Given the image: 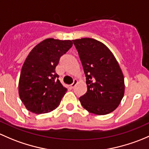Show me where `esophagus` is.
<instances>
[{"label":"esophagus","mask_w":149,"mask_h":149,"mask_svg":"<svg viewBox=\"0 0 149 149\" xmlns=\"http://www.w3.org/2000/svg\"><path fill=\"white\" fill-rule=\"evenodd\" d=\"M77 84V79H74V82H73V83L71 85H70V87H71L72 89L74 88V87H75V85H76Z\"/></svg>","instance_id":"1"}]
</instances>
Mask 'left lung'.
<instances>
[{
    "instance_id": "left-lung-1",
    "label": "left lung",
    "mask_w": 149,
    "mask_h": 149,
    "mask_svg": "<svg viewBox=\"0 0 149 149\" xmlns=\"http://www.w3.org/2000/svg\"><path fill=\"white\" fill-rule=\"evenodd\" d=\"M86 77L87 93L79 98L85 110L106 115L116 110L124 95V77L110 50L100 41L83 38L73 40Z\"/></svg>"
}]
</instances>
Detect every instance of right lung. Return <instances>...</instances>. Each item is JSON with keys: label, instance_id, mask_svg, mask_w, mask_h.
I'll use <instances>...</instances> for the list:
<instances>
[{"label": "right lung", "instance_id": "right-lung-1", "mask_svg": "<svg viewBox=\"0 0 149 149\" xmlns=\"http://www.w3.org/2000/svg\"><path fill=\"white\" fill-rule=\"evenodd\" d=\"M72 44L70 40L49 38L38 44L29 54L21 69L18 93L29 111L41 114L59 106L67 89L58 79L55 68Z\"/></svg>", "mask_w": 149, "mask_h": 149}]
</instances>
